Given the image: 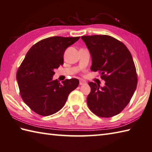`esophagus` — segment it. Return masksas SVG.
Masks as SVG:
<instances>
[{"label":"esophagus","instance_id":"obj_1","mask_svg":"<svg viewBox=\"0 0 152 152\" xmlns=\"http://www.w3.org/2000/svg\"><path fill=\"white\" fill-rule=\"evenodd\" d=\"M86 84V82L84 80H80V82H79L80 85L82 86V85H84V84Z\"/></svg>","mask_w":152,"mask_h":152}]
</instances>
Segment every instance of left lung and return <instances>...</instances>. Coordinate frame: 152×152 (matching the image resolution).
<instances>
[{
    "instance_id": "obj_1",
    "label": "left lung",
    "mask_w": 152,
    "mask_h": 152,
    "mask_svg": "<svg viewBox=\"0 0 152 152\" xmlns=\"http://www.w3.org/2000/svg\"><path fill=\"white\" fill-rule=\"evenodd\" d=\"M92 57L90 70L99 71L105 86L90 82L88 107L102 118L114 116L130 101L137 84V76L132 54L124 43L108 35L83 36Z\"/></svg>"
}]
</instances>
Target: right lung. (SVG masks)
Wrapping results in <instances>:
<instances>
[{"label": "right lung", "mask_w": 152, "mask_h": 152, "mask_svg": "<svg viewBox=\"0 0 152 152\" xmlns=\"http://www.w3.org/2000/svg\"><path fill=\"white\" fill-rule=\"evenodd\" d=\"M78 37H52L33 45L16 72V80L23 101L37 114L47 116L64 106L72 91L78 86L76 78L62 84L52 77L54 69L64 64V54Z\"/></svg>", "instance_id": "right-lung-1"}]
</instances>
